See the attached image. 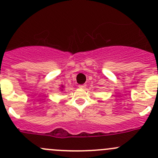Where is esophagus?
Listing matches in <instances>:
<instances>
[{
  "label": "esophagus",
  "mask_w": 158,
  "mask_h": 158,
  "mask_svg": "<svg viewBox=\"0 0 158 158\" xmlns=\"http://www.w3.org/2000/svg\"><path fill=\"white\" fill-rule=\"evenodd\" d=\"M86 84H80V85H78L79 87H81V88H85L86 87Z\"/></svg>",
  "instance_id": "1"
}]
</instances>
